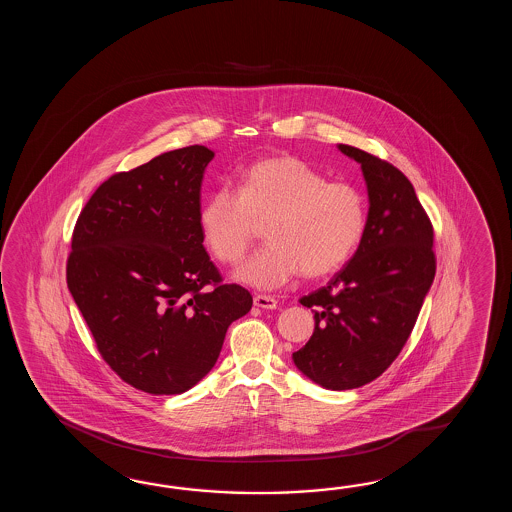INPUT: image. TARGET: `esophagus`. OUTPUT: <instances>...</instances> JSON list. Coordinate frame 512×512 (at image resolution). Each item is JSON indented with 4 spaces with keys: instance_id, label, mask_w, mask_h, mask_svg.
Here are the masks:
<instances>
[{
    "instance_id": "obj_1",
    "label": "esophagus",
    "mask_w": 512,
    "mask_h": 512,
    "mask_svg": "<svg viewBox=\"0 0 512 512\" xmlns=\"http://www.w3.org/2000/svg\"><path fill=\"white\" fill-rule=\"evenodd\" d=\"M254 305L261 307V309H276L278 307V300L269 294H256L254 296Z\"/></svg>"
}]
</instances>
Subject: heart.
<instances>
[{"label": "heart", "instance_id": "b5f03b06", "mask_svg": "<svg viewBox=\"0 0 512 512\" xmlns=\"http://www.w3.org/2000/svg\"><path fill=\"white\" fill-rule=\"evenodd\" d=\"M267 221L269 243L238 271L241 282L276 289L298 272L320 278L337 271L362 241L368 208L359 188L327 181L296 157H272L241 174L240 188L219 185L199 212L208 249L225 265H238Z\"/></svg>", "mask_w": 512, "mask_h": 512}]
</instances>
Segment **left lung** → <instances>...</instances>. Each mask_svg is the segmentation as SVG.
Returning a JSON list of instances; mask_svg holds the SVG:
<instances>
[{
    "label": "left lung",
    "instance_id": "8db88e82",
    "mask_svg": "<svg viewBox=\"0 0 512 512\" xmlns=\"http://www.w3.org/2000/svg\"><path fill=\"white\" fill-rule=\"evenodd\" d=\"M338 150L360 163L368 221L344 269L300 298L315 309V331L293 360L327 390H353L381 377L414 329L434 282V227L399 168L348 144Z\"/></svg>",
    "mask_w": 512,
    "mask_h": 512
}]
</instances>
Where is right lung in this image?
<instances>
[{
    "mask_svg": "<svg viewBox=\"0 0 512 512\" xmlns=\"http://www.w3.org/2000/svg\"><path fill=\"white\" fill-rule=\"evenodd\" d=\"M214 152L186 146L111 175L82 208L67 287L109 368L175 395L214 368L252 296L225 283L203 247L201 183Z\"/></svg>",
    "mask_w": 512,
    "mask_h": 512,
    "instance_id": "1",
    "label": "right lung"
}]
</instances>
